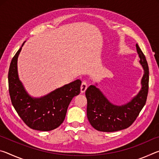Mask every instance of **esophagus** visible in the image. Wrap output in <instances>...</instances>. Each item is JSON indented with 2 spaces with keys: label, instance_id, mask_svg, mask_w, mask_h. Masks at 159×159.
Masks as SVG:
<instances>
[{
  "label": "esophagus",
  "instance_id": "obj_1",
  "mask_svg": "<svg viewBox=\"0 0 159 159\" xmlns=\"http://www.w3.org/2000/svg\"><path fill=\"white\" fill-rule=\"evenodd\" d=\"M87 88H88L87 82H86L85 80H83V81L82 82L81 86H80V92H81L82 93H85V91L86 90V89H87Z\"/></svg>",
  "mask_w": 159,
  "mask_h": 159
}]
</instances>
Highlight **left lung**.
<instances>
[{"mask_svg":"<svg viewBox=\"0 0 159 159\" xmlns=\"http://www.w3.org/2000/svg\"><path fill=\"white\" fill-rule=\"evenodd\" d=\"M136 48L140 59L139 62L144 71L141 82L142 89L130 102L122 106L114 105L95 85H90L85 90L88 119L97 130L115 132L130 127L146 104L149 90V67L138 44Z\"/></svg>","mask_w":159,"mask_h":159,"instance_id":"8db88e82","label":"left lung"}]
</instances>
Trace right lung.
I'll return each mask as SVG.
<instances>
[{
	"mask_svg": "<svg viewBox=\"0 0 159 159\" xmlns=\"http://www.w3.org/2000/svg\"><path fill=\"white\" fill-rule=\"evenodd\" d=\"M21 50V47L13 57L8 71L9 93L12 105L30 128L40 131L54 130L63 123L71 99L80 93L81 80H76L43 98H31L18 77L17 58Z\"/></svg>",
	"mask_w": 159,
	"mask_h": 159,
	"instance_id": "1",
	"label": "right lung"
}]
</instances>
